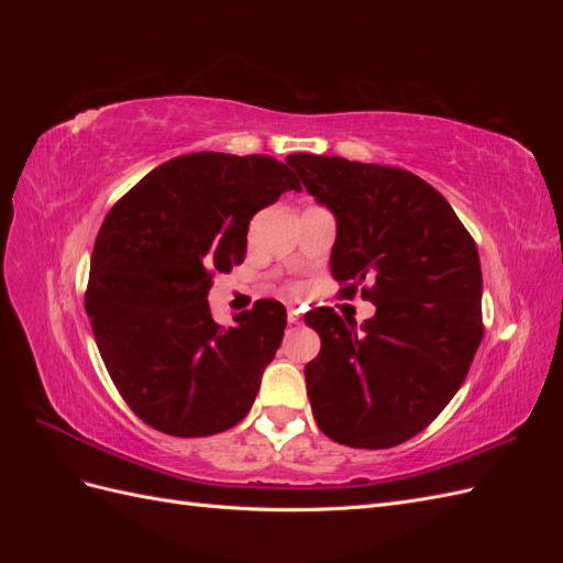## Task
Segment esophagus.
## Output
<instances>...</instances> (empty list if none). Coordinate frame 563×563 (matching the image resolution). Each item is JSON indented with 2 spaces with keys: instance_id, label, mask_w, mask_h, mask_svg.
Segmentation results:
<instances>
[{
  "instance_id": "34e87169",
  "label": "esophagus",
  "mask_w": 563,
  "mask_h": 563,
  "mask_svg": "<svg viewBox=\"0 0 563 563\" xmlns=\"http://www.w3.org/2000/svg\"><path fill=\"white\" fill-rule=\"evenodd\" d=\"M286 317H288V323H298L302 319V312H300V308H294L291 305V308L286 310Z\"/></svg>"
}]
</instances>
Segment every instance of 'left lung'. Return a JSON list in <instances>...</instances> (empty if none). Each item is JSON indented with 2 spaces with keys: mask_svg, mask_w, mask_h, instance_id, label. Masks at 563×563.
<instances>
[{
  "mask_svg": "<svg viewBox=\"0 0 563 563\" xmlns=\"http://www.w3.org/2000/svg\"><path fill=\"white\" fill-rule=\"evenodd\" d=\"M286 162L335 216L340 296L376 305L356 327L331 308L305 314L321 350L305 366L319 430L352 449L416 437L463 385L482 343V265L451 203L397 166L298 152Z\"/></svg>",
  "mask_w": 563,
  "mask_h": 563,
  "instance_id": "8db88e82",
  "label": "left lung"
}]
</instances>
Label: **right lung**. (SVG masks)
<instances>
[{
    "label": "right lung",
    "instance_id": "obj_1",
    "mask_svg": "<svg viewBox=\"0 0 563 563\" xmlns=\"http://www.w3.org/2000/svg\"><path fill=\"white\" fill-rule=\"evenodd\" d=\"M296 174L269 155L195 152L157 166L119 199L96 236L87 314L119 395L150 428L209 437L240 422L286 329L277 300L220 327L216 272L244 263L251 218Z\"/></svg>",
    "mask_w": 563,
    "mask_h": 563
}]
</instances>
